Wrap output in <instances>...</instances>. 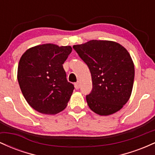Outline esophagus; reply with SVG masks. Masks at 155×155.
<instances>
[{
  "mask_svg": "<svg viewBox=\"0 0 155 155\" xmlns=\"http://www.w3.org/2000/svg\"><path fill=\"white\" fill-rule=\"evenodd\" d=\"M74 86H75V88L76 89V90H78V89H79V87H80V83H79V81H77V82H76L75 84H74Z\"/></svg>",
  "mask_w": 155,
  "mask_h": 155,
  "instance_id": "esophagus-1",
  "label": "esophagus"
}]
</instances>
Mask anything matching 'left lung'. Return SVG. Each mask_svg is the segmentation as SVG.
I'll return each mask as SVG.
<instances>
[{
	"instance_id": "obj_1",
	"label": "left lung",
	"mask_w": 155,
	"mask_h": 155,
	"mask_svg": "<svg viewBox=\"0 0 155 155\" xmlns=\"http://www.w3.org/2000/svg\"><path fill=\"white\" fill-rule=\"evenodd\" d=\"M73 48L91 73L92 89L86 95L90 109L101 116L120 110L130 97L135 76L127 49L116 42L101 40Z\"/></svg>"
}]
</instances>
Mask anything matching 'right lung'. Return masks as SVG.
<instances>
[{"mask_svg":"<svg viewBox=\"0 0 155 155\" xmlns=\"http://www.w3.org/2000/svg\"><path fill=\"white\" fill-rule=\"evenodd\" d=\"M70 46L42 44L28 49L19 62L17 79L25 98L35 111L59 113L67 106L74 90L63 64L71 54Z\"/></svg>","mask_w":155,"mask_h":155,"instance_id":"1","label":"right lung"}]
</instances>
